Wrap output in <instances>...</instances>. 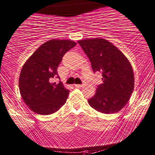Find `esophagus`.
Returning <instances> with one entry per match:
<instances>
[{"label":"esophagus","instance_id":"1","mask_svg":"<svg viewBox=\"0 0 155 155\" xmlns=\"http://www.w3.org/2000/svg\"><path fill=\"white\" fill-rule=\"evenodd\" d=\"M83 86V85H80V84H75V87L76 88H82Z\"/></svg>","mask_w":155,"mask_h":155}]
</instances>
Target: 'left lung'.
Here are the masks:
<instances>
[{"label": "left lung", "mask_w": 155, "mask_h": 155, "mask_svg": "<svg viewBox=\"0 0 155 155\" xmlns=\"http://www.w3.org/2000/svg\"><path fill=\"white\" fill-rule=\"evenodd\" d=\"M87 55L94 73L100 72L102 83L88 100L92 108L104 114L119 112L129 101L134 77L131 63L115 46L102 38L78 41Z\"/></svg>", "instance_id": "8db88e82"}]
</instances>
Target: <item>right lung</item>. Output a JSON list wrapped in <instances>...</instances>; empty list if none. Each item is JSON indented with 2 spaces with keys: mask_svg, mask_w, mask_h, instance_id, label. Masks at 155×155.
<instances>
[{
  "mask_svg": "<svg viewBox=\"0 0 155 155\" xmlns=\"http://www.w3.org/2000/svg\"><path fill=\"white\" fill-rule=\"evenodd\" d=\"M76 45L73 40H50L27 60L19 77V89L26 105L39 115H50L66 102L69 91L61 82H53L66 52Z\"/></svg>",
  "mask_w": 155,
  "mask_h": 155,
  "instance_id": "obj_1",
  "label": "right lung"
}]
</instances>
